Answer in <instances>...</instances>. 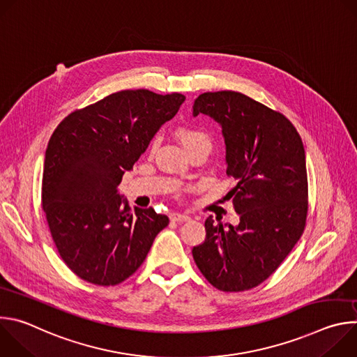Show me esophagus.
I'll return each instance as SVG.
<instances>
[{
	"instance_id": "esophagus-1",
	"label": "esophagus",
	"mask_w": 357,
	"mask_h": 357,
	"mask_svg": "<svg viewBox=\"0 0 357 357\" xmlns=\"http://www.w3.org/2000/svg\"><path fill=\"white\" fill-rule=\"evenodd\" d=\"M190 218L188 215H182V213H172L171 215V220L172 222H176V223H183V222H188Z\"/></svg>"
}]
</instances>
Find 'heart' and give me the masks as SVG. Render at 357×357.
I'll use <instances>...</instances> for the list:
<instances>
[{"label": "heart", "mask_w": 357, "mask_h": 357, "mask_svg": "<svg viewBox=\"0 0 357 357\" xmlns=\"http://www.w3.org/2000/svg\"><path fill=\"white\" fill-rule=\"evenodd\" d=\"M175 134H176V138L181 141V144L186 148V151H189L190 148L199 144H211L209 135L195 126H182L176 130ZM157 145H158V138H154L149 144V152H154L157 149Z\"/></svg>", "instance_id": "heart-1"}]
</instances>
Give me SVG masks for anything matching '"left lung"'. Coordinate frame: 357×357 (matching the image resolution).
Segmentation results:
<instances>
[{
  "mask_svg": "<svg viewBox=\"0 0 357 357\" xmlns=\"http://www.w3.org/2000/svg\"><path fill=\"white\" fill-rule=\"evenodd\" d=\"M222 127L227 175L237 185L226 195L240 222H205L206 238L192 248L193 260L220 291L257 287L284 261L299 240L308 212L307 161L291 121L248 96L225 90L203 93L193 103Z\"/></svg>",
  "mask_w": 357,
  "mask_h": 357,
  "instance_id": "left-lung-1",
  "label": "left lung"
}]
</instances>
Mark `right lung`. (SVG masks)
Segmentation results:
<instances>
[{
  "label": "right lung",
  "mask_w": 357,
  "mask_h": 357,
  "mask_svg": "<svg viewBox=\"0 0 357 357\" xmlns=\"http://www.w3.org/2000/svg\"><path fill=\"white\" fill-rule=\"evenodd\" d=\"M183 101L181 93L117 91L70 113L50 137L42 208L62 260L82 280L123 282L168 226L152 208L131 212L119 185Z\"/></svg>",
  "instance_id": "add662e5"
}]
</instances>
